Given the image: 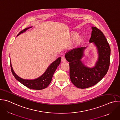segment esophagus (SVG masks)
I'll return each mask as SVG.
<instances>
[{"label": "esophagus", "mask_w": 120, "mask_h": 120, "mask_svg": "<svg viewBox=\"0 0 120 120\" xmlns=\"http://www.w3.org/2000/svg\"><path fill=\"white\" fill-rule=\"evenodd\" d=\"M61 61H62V62H65L66 61V59H65V58L64 57H62V58H61Z\"/></svg>", "instance_id": "esophagus-1"}]
</instances>
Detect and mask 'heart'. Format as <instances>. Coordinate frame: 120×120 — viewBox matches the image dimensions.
Returning <instances> with one entry per match:
<instances>
[{"mask_svg":"<svg viewBox=\"0 0 120 120\" xmlns=\"http://www.w3.org/2000/svg\"><path fill=\"white\" fill-rule=\"evenodd\" d=\"M76 35H77V34H76V33H73V34H72V35H71L70 37H71V38H75ZM82 37L81 36H77V37L75 38V43L76 44L82 41Z\"/></svg>","mask_w":120,"mask_h":120,"instance_id":"1","label":"heart"}]
</instances>
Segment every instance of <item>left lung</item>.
<instances>
[{
	"label": "left lung",
	"instance_id": "left-lung-1",
	"mask_svg": "<svg viewBox=\"0 0 120 120\" xmlns=\"http://www.w3.org/2000/svg\"><path fill=\"white\" fill-rule=\"evenodd\" d=\"M92 29L89 43L95 45L98 54L94 66H85L81 60L87 47L75 48L65 54L66 60L69 62L71 82L78 88H89L97 83L107 74L110 65L111 49L109 43L100 30L94 26Z\"/></svg>",
	"mask_w": 120,
	"mask_h": 120
}]
</instances>
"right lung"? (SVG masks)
Masks as SVG:
<instances>
[{
    "label": "right lung",
    "mask_w": 120,
    "mask_h": 120,
    "mask_svg": "<svg viewBox=\"0 0 120 120\" xmlns=\"http://www.w3.org/2000/svg\"><path fill=\"white\" fill-rule=\"evenodd\" d=\"M32 27V26L27 27L21 31L17 36L20 35L21 33L25 32L27 29ZM61 58L59 57L52 64H51L45 72L41 76L35 79L28 80L20 77L14 72L11 64H10L11 70L15 78L26 87L31 89L42 90L46 88L50 83L55 72L61 63Z\"/></svg>",
    "instance_id": "1"
}]
</instances>
